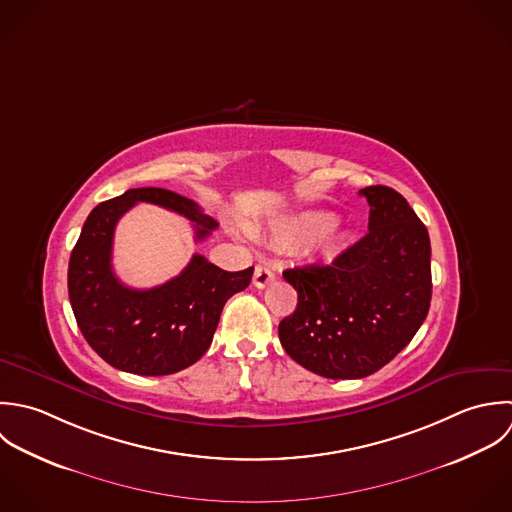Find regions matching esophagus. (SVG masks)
Instances as JSON below:
<instances>
[{"instance_id": "34e87169", "label": "esophagus", "mask_w": 512, "mask_h": 512, "mask_svg": "<svg viewBox=\"0 0 512 512\" xmlns=\"http://www.w3.org/2000/svg\"><path fill=\"white\" fill-rule=\"evenodd\" d=\"M274 278H276V274H274V270L270 268V266H266V264H258L256 266V270H254V278H252V282H254V286L256 288H266V286H270L272 282H274Z\"/></svg>"}]
</instances>
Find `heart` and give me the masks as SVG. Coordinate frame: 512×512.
Listing matches in <instances>:
<instances>
[{
  "label": "heart",
  "mask_w": 512,
  "mask_h": 512,
  "mask_svg": "<svg viewBox=\"0 0 512 512\" xmlns=\"http://www.w3.org/2000/svg\"><path fill=\"white\" fill-rule=\"evenodd\" d=\"M284 234L294 244H312L320 240L324 254H334L345 240L336 226V214L326 210H312L292 218L286 224Z\"/></svg>",
  "instance_id": "1"
}]
</instances>
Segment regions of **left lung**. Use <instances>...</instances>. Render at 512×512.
<instances>
[{
  "instance_id": "obj_1",
  "label": "left lung",
  "mask_w": 512,
  "mask_h": 512,
  "mask_svg": "<svg viewBox=\"0 0 512 512\" xmlns=\"http://www.w3.org/2000/svg\"><path fill=\"white\" fill-rule=\"evenodd\" d=\"M359 194L369 204V232L330 266L284 272L298 306L280 322V341L294 361L330 379L381 369L413 340L431 306L425 224L389 186Z\"/></svg>"
}]
</instances>
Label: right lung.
Wrapping results in <instances>:
<instances>
[{
	"label": "right lung",
	"mask_w": 512,
	"mask_h": 512,
	"mask_svg": "<svg viewBox=\"0 0 512 512\" xmlns=\"http://www.w3.org/2000/svg\"><path fill=\"white\" fill-rule=\"evenodd\" d=\"M137 202H151L194 222L204 240L218 222L167 188H131L101 202L87 216L69 258L67 288L77 326L113 367L137 375H169L198 361L210 347L224 304L248 288L254 268L226 272L194 254L169 282L135 290L113 272V236L119 218Z\"/></svg>",
	"instance_id": "obj_1"
}]
</instances>
